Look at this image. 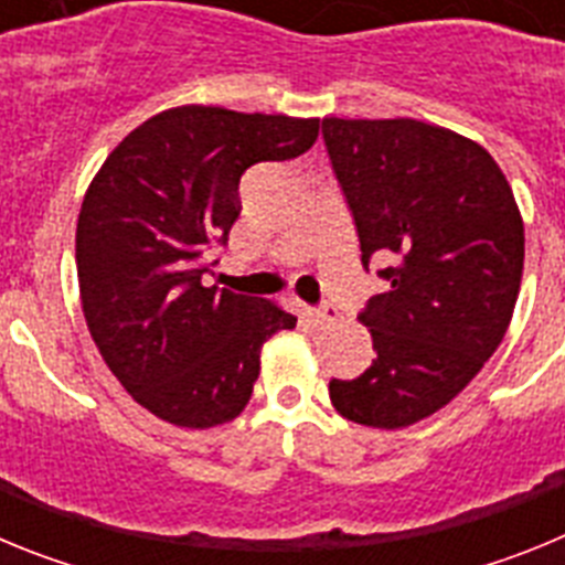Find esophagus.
Returning <instances> with one entry per match:
<instances>
[{
	"mask_svg": "<svg viewBox=\"0 0 565 565\" xmlns=\"http://www.w3.org/2000/svg\"><path fill=\"white\" fill-rule=\"evenodd\" d=\"M339 317L337 308L326 306V308H306V319L308 322H313V326H328V322H333V319Z\"/></svg>",
	"mask_w": 565,
	"mask_h": 565,
	"instance_id": "obj_1",
	"label": "esophagus"
}]
</instances>
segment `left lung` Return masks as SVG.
Returning <instances> with one entry per match:
<instances>
[{"label":"left lung","mask_w":565,"mask_h":565,"mask_svg":"<svg viewBox=\"0 0 565 565\" xmlns=\"http://www.w3.org/2000/svg\"><path fill=\"white\" fill-rule=\"evenodd\" d=\"M362 266L387 291L359 313L376 359L331 379L348 422L398 430L441 411L498 351L523 274V221L495 158L416 118H322Z\"/></svg>","instance_id":"obj_1"}]
</instances>
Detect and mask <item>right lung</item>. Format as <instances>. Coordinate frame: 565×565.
Here are the masks:
<instances>
[{
	"label": "right lung",
	"mask_w": 565,
	"mask_h": 565,
	"mask_svg": "<svg viewBox=\"0 0 565 565\" xmlns=\"http://www.w3.org/2000/svg\"><path fill=\"white\" fill-rule=\"evenodd\" d=\"M319 118L163 109L124 138L84 194L76 266L89 337L124 391L189 430L243 413L263 342L297 317L271 299L203 286L226 246L248 167L308 152Z\"/></svg>",
	"instance_id": "add662e5"
}]
</instances>
